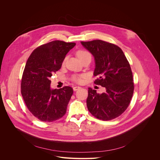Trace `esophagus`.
I'll return each instance as SVG.
<instances>
[{"label":"esophagus","mask_w":160,"mask_h":160,"mask_svg":"<svg viewBox=\"0 0 160 160\" xmlns=\"http://www.w3.org/2000/svg\"><path fill=\"white\" fill-rule=\"evenodd\" d=\"M81 89V87H79V86H75V87H73V91H78V89Z\"/></svg>","instance_id":"esophagus-1"}]
</instances>
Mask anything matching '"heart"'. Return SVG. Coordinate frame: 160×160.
<instances>
[{
	"instance_id": "1",
	"label": "heart",
	"mask_w": 160,
	"mask_h": 160,
	"mask_svg": "<svg viewBox=\"0 0 160 160\" xmlns=\"http://www.w3.org/2000/svg\"><path fill=\"white\" fill-rule=\"evenodd\" d=\"M88 55H91L90 53L85 50H79L77 52V56L79 58V60L82 59V58L88 56ZM86 76L85 75H80V76H74L72 78L73 81H74L75 82H78V83H81L83 81V79L85 78Z\"/></svg>"
}]
</instances>
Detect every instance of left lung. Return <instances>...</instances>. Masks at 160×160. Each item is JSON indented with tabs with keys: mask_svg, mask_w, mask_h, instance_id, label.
Returning <instances> with one entry per match:
<instances>
[{
	"mask_svg": "<svg viewBox=\"0 0 160 160\" xmlns=\"http://www.w3.org/2000/svg\"><path fill=\"white\" fill-rule=\"evenodd\" d=\"M94 57V81L106 89L97 93L88 88L87 107L93 116L111 120L120 116L128 107L134 92L133 76L130 65L122 50L113 44L102 40L81 42Z\"/></svg>",
	"mask_w": 160,
	"mask_h": 160,
	"instance_id": "8db88e82",
	"label": "left lung"
}]
</instances>
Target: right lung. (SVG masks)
<instances>
[{
    "mask_svg": "<svg viewBox=\"0 0 160 160\" xmlns=\"http://www.w3.org/2000/svg\"><path fill=\"white\" fill-rule=\"evenodd\" d=\"M75 46L74 42L52 41L36 48L28 59L22 76V95L29 112L42 121L52 122L67 112L72 89L69 86L52 89L50 79Z\"/></svg>",
    "mask_w": 160,
    "mask_h": 160,
    "instance_id": "obj_1",
    "label": "right lung"
}]
</instances>
